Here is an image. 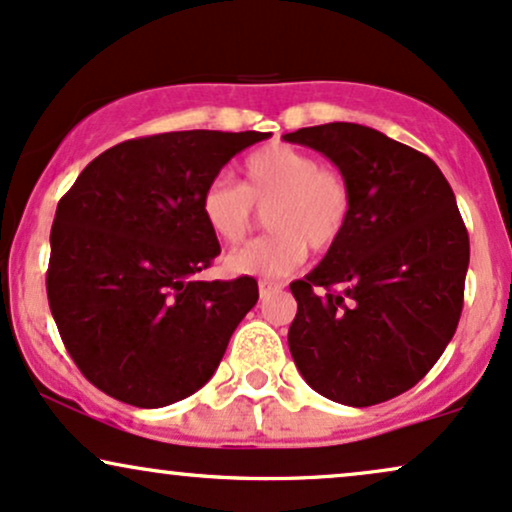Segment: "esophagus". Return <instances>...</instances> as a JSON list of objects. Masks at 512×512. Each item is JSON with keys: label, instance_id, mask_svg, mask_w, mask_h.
I'll use <instances>...</instances> for the list:
<instances>
[{"label": "esophagus", "instance_id": "34e87169", "mask_svg": "<svg viewBox=\"0 0 512 512\" xmlns=\"http://www.w3.org/2000/svg\"><path fill=\"white\" fill-rule=\"evenodd\" d=\"M280 290H282V282H273V280L258 282V294H261V299H266L273 292H280Z\"/></svg>", "mask_w": 512, "mask_h": 512}]
</instances>
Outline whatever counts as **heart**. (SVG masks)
I'll use <instances>...</instances> for the list:
<instances>
[{
    "label": "heart",
    "instance_id": "obj_1",
    "mask_svg": "<svg viewBox=\"0 0 512 512\" xmlns=\"http://www.w3.org/2000/svg\"><path fill=\"white\" fill-rule=\"evenodd\" d=\"M242 186L213 179L201 194V218L225 246L242 244L266 210L270 237L225 258L234 275L285 278L306 261L309 246L328 251L350 225L352 186L335 167L287 143L254 150L242 165Z\"/></svg>",
    "mask_w": 512,
    "mask_h": 512
}]
</instances>
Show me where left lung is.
<instances>
[{
  "mask_svg": "<svg viewBox=\"0 0 512 512\" xmlns=\"http://www.w3.org/2000/svg\"><path fill=\"white\" fill-rule=\"evenodd\" d=\"M323 153L352 186L350 225L323 261L294 280L287 342L299 374L350 407L417 386L458 328L470 234L429 155L362 124L282 136Z\"/></svg>",
  "mask_w": 512,
  "mask_h": 512,
  "instance_id": "1",
  "label": "left lung"
}]
</instances>
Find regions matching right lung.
<instances>
[{
	"mask_svg": "<svg viewBox=\"0 0 512 512\" xmlns=\"http://www.w3.org/2000/svg\"><path fill=\"white\" fill-rule=\"evenodd\" d=\"M261 131H170L100 153L59 198L47 299L66 352L114 400L165 407L206 386L258 282L196 280L220 254L203 189Z\"/></svg>",
	"mask_w": 512,
	"mask_h": 512,
	"instance_id": "1",
	"label": "right lung"
}]
</instances>
